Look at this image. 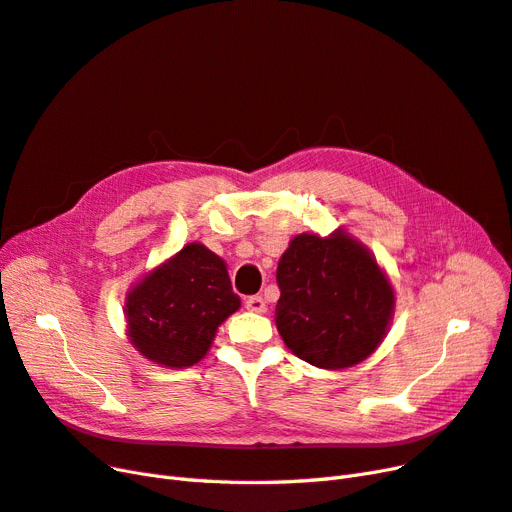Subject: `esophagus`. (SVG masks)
<instances>
[{
  "label": "esophagus",
  "instance_id": "1",
  "mask_svg": "<svg viewBox=\"0 0 512 512\" xmlns=\"http://www.w3.org/2000/svg\"><path fill=\"white\" fill-rule=\"evenodd\" d=\"M245 307L250 309V312H256V314H265L267 312V303H265V299L262 297H247L245 299Z\"/></svg>",
  "mask_w": 512,
  "mask_h": 512
}]
</instances>
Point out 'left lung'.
Segmentation results:
<instances>
[{
	"label": "left lung",
	"instance_id": "1",
	"mask_svg": "<svg viewBox=\"0 0 512 512\" xmlns=\"http://www.w3.org/2000/svg\"><path fill=\"white\" fill-rule=\"evenodd\" d=\"M275 324L299 359L322 369L361 363L393 316V288L365 247L344 235H299L277 265Z\"/></svg>",
	"mask_w": 512,
	"mask_h": 512
}]
</instances>
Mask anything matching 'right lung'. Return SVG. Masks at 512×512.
I'll use <instances>...</instances> for the list:
<instances>
[{"mask_svg":"<svg viewBox=\"0 0 512 512\" xmlns=\"http://www.w3.org/2000/svg\"><path fill=\"white\" fill-rule=\"evenodd\" d=\"M239 305L224 260L203 243H190L132 288L128 335L149 361L183 369L203 359Z\"/></svg>","mask_w":512,"mask_h":512,"instance_id":"add662e5","label":"right lung"}]
</instances>
